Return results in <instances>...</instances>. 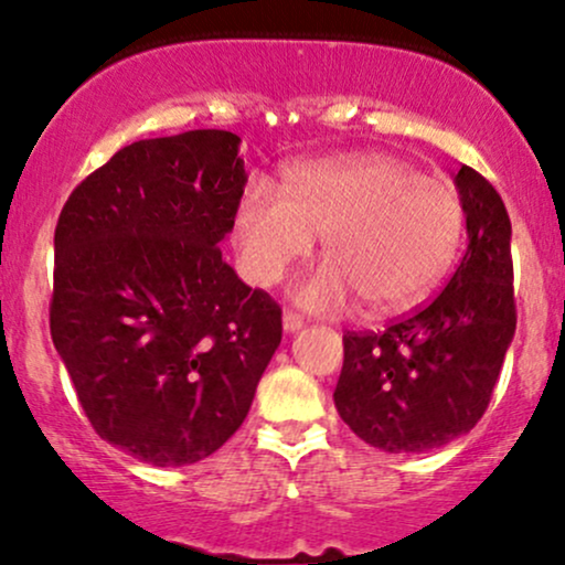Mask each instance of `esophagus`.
Masks as SVG:
<instances>
[{
	"label": "esophagus",
	"mask_w": 565,
	"mask_h": 565,
	"mask_svg": "<svg viewBox=\"0 0 565 565\" xmlns=\"http://www.w3.org/2000/svg\"><path fill=\"white\" fill-rule=\"evenodd\" d=\"M302 316L291 313V310H284V332H297V329H302Z\"/></svg>",
	"instance_id": "34e87169"
}]
</instances>
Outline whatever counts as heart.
Returning a JSON list of instances; mask_svg holds the SVG:
<instances>
[{"label":"heart","mask_w":565,"mask_h":565,"mask_svg":"<svg viewBox=\"0 0 565 565\" xmlns=\"http://www.w3.org/2000/svg\"><path fill=\"white\" fill-rule=\"evenodd\" d=\"M465 231V206L444 180L387 153L297 161L281 193L249 180L233 212L244 276L274 287L321 236L327 265L305 276L295 300L334 313L359 297L366 313L412 308L444 278Z\"/></svg>","instance_id":"b5f03b06"}]
</instances>
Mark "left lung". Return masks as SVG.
Masks as SVG:
<instances>
[{"mask_svg": "<svg viewBox=\"0 0 565 565\" xmlns=\"http://www.w3.org/2000/svg\"><path fill=\"white\" fill-rule=\"evenodd\" d=\"M454 183L468 220V249L430 302L382 332L342 334L334 406L369 446L425 454L465 436L489 406L515 334L510 217L472 167Z\"/></svg>", "mask_w": 565, "mask_h": 565, "instance_id": "obj_1", "label": "left lung"}]
</instances>
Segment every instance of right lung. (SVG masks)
Here are the masks:
<instances>
[{
  "label": "right lung",
  "instance_id": "add662e5",
  "mask_svg": "<svg viewBox=\"0 0 565 565\" xmlns=\"http://www.w3.org/2000/svg\"><path fill=\"white\" fill-rule=\"evenodd\" d=\"M238 142L191 129L125 146L55 225V350L97 436L157 468L242 427L281 342L278 302L217 246L246 185Z\"/></svg>",
  "mask_w": 565,
  "mask_h": 565
}]
</instances>
